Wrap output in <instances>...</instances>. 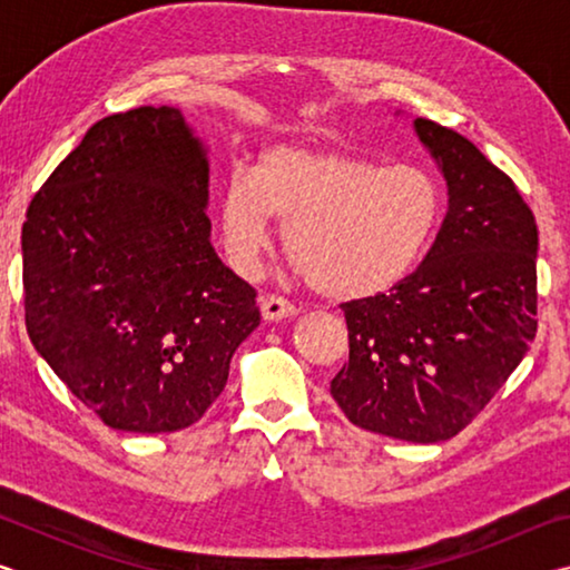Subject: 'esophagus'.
I'll return each mask as SVG.
<instances>
[{"mask_svg": "<svg viewBox=\"0 0 570 570\" xmlns=\"http://www.w3.org/2000/svg\"><path fill=\"white\" fill-rule=\"evenodd\" d=\"M262 316L266 322H282L296 316V306L284 296H264L262 298Z\"/></svg>", "mask_w": 570, "mask_h": 570, "instance_id": "34e87169", "label": "esophagus"}]
</instances>
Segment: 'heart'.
I'll use <instances>...</instances> for the list:
<instances>
[{"label": "heart", "mask_w": 570, "mask_h": 570, "mask_svg": "<svg viewBox=\"0 0 570 570\" xmlns=\"http://www.w3.org/2000/svg\"><path fill=\"white\" fill-rule=\"evenodd\" d=\"M286 226V250L316 292L360 302L397 286L428 250L442 218V190L428 170L390 166L340 148L272 146L250 178L228 180L220 234L238 272H254Z\"/></svg>", "instance_id": "heart-1"}]
</instances>
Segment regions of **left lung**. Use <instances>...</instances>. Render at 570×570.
Masks as SVG:
<instances>
[{
    "mask_svg": "<svg viewBox=\"0 0 570 570\" xmlns=\"http://www.w3.org/2000/svg\"><path fill=\"white\" fill-rule=\"evenodd\" d=\"M412 125L448 183V214L417 272L342 306L350 362L332 397L356 428L428 445L468 428L528 354L538 226L515 183L468 138Z\"/></svg>",
    "mask_w": 570,
    "mask_h": 570,
    "instance_id": "left-lung-1",
    "label": "left lung"
}]
</instances>
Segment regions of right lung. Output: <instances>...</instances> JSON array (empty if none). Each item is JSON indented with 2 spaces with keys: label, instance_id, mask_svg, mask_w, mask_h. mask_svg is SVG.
<instances>
[{
  "label": "right lung",
  "instance_id": "right-lung-1",
  "mask_svg": "<svg viewBox=\"0 0 570 570\" xmlns=\"http://www.w3.org/2000/svg\"><path fill=\"white\" fill-rule=\"evenodd\" d=\"M206 153L178 108L110 115L27 208V334L112 430L198 422L262 322L254 286L210 246Z\"/></svg>",
  "mask_w": 570,
  "mask_h": 570
}]
</instances>
